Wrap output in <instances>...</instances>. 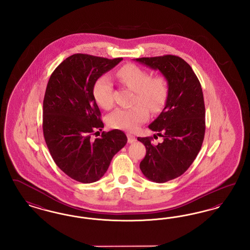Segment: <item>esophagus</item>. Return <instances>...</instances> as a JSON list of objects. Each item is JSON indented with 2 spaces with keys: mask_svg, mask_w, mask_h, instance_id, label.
I'll use <instances>...</instances> for the list:
<instances>
[{
  "mask_svg": "<svg viewBox=\"0 0 250 250\" xmlns=\"http://www.w3.org/2000/svg\"><path fill=\"white\" fill-rule=\"evenodd\" d=\"M127 141H128V143H133L137 141V139L135 138V136H133L131 134H127Z\"/></svg>",
  "mask_w": 250,
  "mask_h": 250,
  "instance_id": "esophagus-1",
  "label": "esophagus"
}]
</instances>
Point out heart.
Listing matches in <instances>:
<instances>
[{
    "mask_svg": "<svg viewBox=\"0 0 250 250\" xmlns=\"http://www.w3.org/2000/svg\"><path fill=\"white\" fill-rule=\"evenodd\" d=\"M115 76L121 83L134 92V103H139L131 107L116 108L107 116V125L116 129L136 130L149 118L148 108L157 112L165 105L168 95L167 80L162 75L151 77L149 72L132 63L122 66ZM93 95L98 106L103 108L112 106V83L107 76L103 75L95 81Z\"/></svg>",
    "mask_w": 250,
    "mask_h": 250,
    "instance_id": "heart-1",
    "label": "heart"
}]
</instances>
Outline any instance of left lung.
<instances>
[{
	"mask_svg": "<svg viewBox=\"0 0 250 250\" xmlns=\"http://www.w3.org/2000/svg\"><path fill=\"white\" fill-rule=\"evenodd\" d=\"M135 61L159 70L167 83L165 107L149 125L163 142L154 145L150 137L138 138L146 148V155L140 164L143 175L155 183H165L187 171L202 148L205 133L202 86L190 65L178 56Z\"/></svg>",
	"mask_w": 250,
	"mask_h": 250,
	"instance_id": "obj_1",
	"label": "left lung"
}]
</instances>
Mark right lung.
I'll return each mask as SVG.
<instances>
[{"mask_svg": "<svg viewBox=\"0 0 250 250\" xmlns=\"http://www.w3.org/2000/svg\"><path fill=\"white\" fill-rule=\"evenodd\" d=\"M122 60L77 53L62 61L49 78L43 102L44 138L56 165L78 182L98 181L127 142L119 129L91 139L104 127L93 86Z\"/></svg>", "mask_w": 250, "mask_h": 250, "instance_id": "obj_1", "label": "right lung"}]
</instances>
